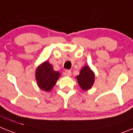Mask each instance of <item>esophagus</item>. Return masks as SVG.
Instances as JSON below:
<instances>
[{
  "mask_svg": "<svg viewBox=\"0 0 133 133\" xmlns=\"http://www.w3.org/2000/svg\"><path fill=\"white\" fill-rule=\"evenodd\" d=\"M71 71H70V70H66L65 72H64V75L66 76H68V77H71Z\"/></svg>",
  "mask_w": 133,
  "mask_h": 133,
  "instance_id": "obj_1",
  "label": "esophagus"
}]
</instances>
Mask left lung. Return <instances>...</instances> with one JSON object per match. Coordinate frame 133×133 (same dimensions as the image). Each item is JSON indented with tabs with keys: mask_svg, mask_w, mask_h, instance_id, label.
I'll list each match as a JSON object with an SVG mask.
<instances>
[{
	"mask_svg": "<svg viewBox=\"0 0 133 133\" xmlns=\"http://www.w3.org/2000/svg\"><path fill=\"white\" fill-rule=\"evenodd\" d=\"M81 88L83 90L91 89L94 83L95 75L88 66H85L81 70L80 73L76 77Z\"/></svg>",
	"mask_w": 133,
	"mask_h": 133,
	"instance_id": "left-lung-1",
	"label": "left lung"
}]
</instances>
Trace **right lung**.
Listing matches in <instances>:
<instances>
[{"label": "right lung", "instance_id": "right-lung-1", "mask_svg": "<svg viewBox=\"0 0 133 133\" xmlns=\"http://www.w3.org/2000/svg\"><path fill=\"white\" fill-rule=\"evenodd\" d=\"M61 74L54 71L52 65L48 61L43 62L36 71V79L40 89L49 91L52 89Z\"/></svg>", "mask_w": 133, "mask_h": 133}]
</instances>
